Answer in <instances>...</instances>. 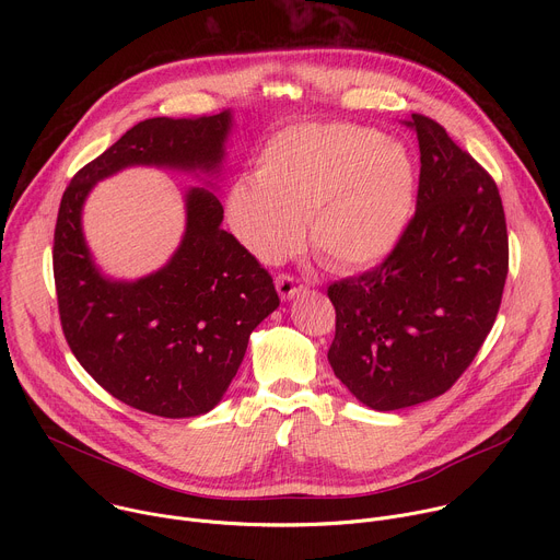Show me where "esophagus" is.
I'll list each match as a JSON object with an SVG mask.
<instances>
[{"instance_id": "esophagus-1", "label": "esophagus", "mask_w": 560, "mask_h": 560, "mask_svg": "<svg viewBox=\"0 0 560 560\" xmlns=\"http://www.w3.org/2000/svg\"><path fill=\"white\" fill-rule=\"evenodd\" d=\"M275 283H277V292H279L281 299H292V296H296L301 290H305V281L299 279V277H294V275H288V272H281Z\"/></svg>"}]
</instances>
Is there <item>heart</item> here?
Returning a JSON list of instances; mask_svg holds the SVG:
<instances>
[{
    "label": "heart",
    "mask_w": 560,
    "mask_h": 560,
    "mask_svg": "<svg viewBox=\"0 0 560 560\" xmlns=\"http://www.w3.org/2000/svg\"><path fill=\"white\" fill-rule=\"evenodd\" d=\"M417 199L410 154L361 126L294 128L268 143L257 182H238L230 219L264 261L299 250L303 221L312 244L339 268H365L387 257L404 236Z\"/></svg>",
    "instance_id": "1"
}]
</instances>
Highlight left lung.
<instances>
[{"label":"left lung","mask_w":560,"mask_h":560,"mask_svg":"<svg viewBox=\"0 0 560 560\" xmlns=\"http://www.w3.org/2000/svg\"><path fill=\"white\" fill-rule=\"evenodd\" d=\"M417 210L394 250L328 285L337 330L328 361L372 410L410 408L447 392L490 335L510 268L505 210L492 175L415 113Z\"/></svg>","instance_id":"8db88e82"}]
</instances>
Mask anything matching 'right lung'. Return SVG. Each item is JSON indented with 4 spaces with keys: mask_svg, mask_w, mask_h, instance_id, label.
<instances>
[{
    "mask_svg": "<svg viewBox=\"0 0 560 560\" xmlns=\"http://www.w3.org/2000/svg\"><path fill=\"white\" fill-rule=\"evenodd\" d=\"M230 113L139 121L63 190L52 275L63 337L82 368L121 404L164 419L210 412L277 310L270 272L221 228L206 188L186 199V236L166 268L135 283L104 279L84 244L82 206L95 182L135 164L214 171Z\"/></svg>",
    "mask_w": 560,
    "mask_h": 560,
    "instance_id": "1",
    "label": "right lung"
}]
</instances>
